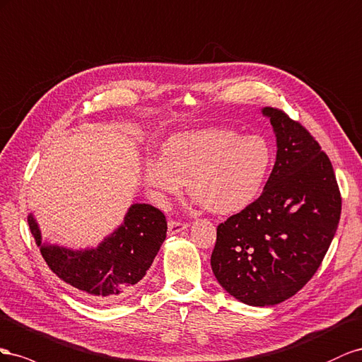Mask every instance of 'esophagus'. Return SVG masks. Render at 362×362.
<instances>
[{"label":"esophagus","mask_w":362,"mask_h":362,"mask_svg":"<svg viewBox=\"0 0 362 362\" xmlns=\"http://www.w3.org/2000/svg\"><path fill=\"white\" fill-rule=\"evenodd\" d=\"M188 227V223H182L179 220H170L168 221V233L174 235V233H179L182 230H185Z\"/></svg>","instance_id":"1"}]
</instances>
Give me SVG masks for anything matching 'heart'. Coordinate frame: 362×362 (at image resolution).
<instances>
[{"instance_id": "heart-1", "label": "heart", "mask_w": 362, "mask_h": 362, "mask_svg": "<svg viewBox=\"0 0 362 362\" xmlns=\"http://www.w3.org/2000/svg\"><path fill=\"white\" fill-rule=\"evenodd\" d=\"M272 165L267 138L208 129L171 136L162 159L147 162L144 177L150 188L168 195H177L188 183L189 194L209 212L230 215L257 199Z\"/></svg>"}]
</instances>
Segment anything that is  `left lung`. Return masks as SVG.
I'll return each instance as SVG.
<instances>
[{"label":"left lung","mask_w":362,"mask_h":362,"mask_svg":"<svg viewBox=\"0 0 362 362\" xmlns=\"http://www.w3.org/2000/svg\"><path fill=\"white\" fill-rule=\"evenodd\" d=\"M277 153L262 194L216 227L212 272L224 290L252 306H272L294 296L322 264L339 215L335 173L300 122L264 107Z\"/></svg>","instance_id":"8db88e82"}]
</instances>
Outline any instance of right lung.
Wrapping results in <instances>:
<instances>
[{"instance_id": "obj_1", "label": "right lung", "mask_w": 362, "mask_h": 362, "mask_svg": "<svg viewBox=\"0 0 362 362\" xmlns=\"http://www.w3.org/2000/svg\"><path fill=\"white\" fill-rule=\"evenodd\" d=\"M28 226L45 262L60 281L95 303L129 296L146 276L167 238L165 215L151 204H132L124 223L95 249L71 250L44 244L33 215Z\"/></svg>"}]
</instances>
